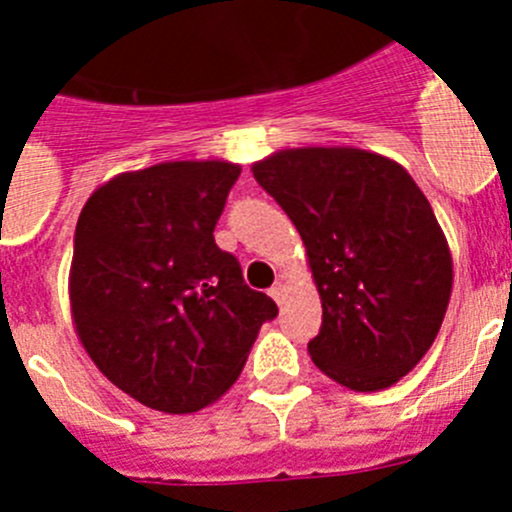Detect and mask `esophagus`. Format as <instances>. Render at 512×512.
I'll list each match as a JSON object with an SVG mask.
<instances>
[{
	"label": "esophagus",
	"instance_id": "34e87169",
	"mask_svg": "<svg viewBox=\"0 0 512 512\" xmlns=\"http://www.w3.org/2000/svg\"><path fill=\"white\" fill-rule=\"evenodd\" d=\"M284 292H287V284H284V282H277L274 287L269 289V295H271V300H274V302H282Z\"/></svg>",
	"mask_w": 512,
	"mask_h": 512
}]
</instances>
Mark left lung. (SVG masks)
<instances>
[{
    "instance_id": "8db88e82",
    "label": "left lung",
    "mask_w": 512,
    "mask_h": 512,
    "mask_svg": "<svg viewBox=\"0 0 512 512\" xmlns=\"http://www.w3.org/2000/svg\"><path fill=\"white\" fill-rule=\"evenodd\" d=\"M305 243L323 305L310 359L333 382L377 392L436 341L449 307V241L413 176L351 146L284 148L251 166Z\"/></svg>"
}]
</instances>
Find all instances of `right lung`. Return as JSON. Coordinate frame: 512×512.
I'll return each mask as SVG.
<instances>
[{
    "label": "right lung",
    "mask_w": 512,
    "mask_h": 512,
    "mask_svg": "<svg viewBox=\"0 0 512 512\" xmlns=\"http://www.w3.org/2000/svg\"><path fill=\"white\" fill-rule=\"evenodd\" d=\"M230 161H164L112 176L81 207L71 320L99 372L146 408L187 415L225 395L277 315L215 243Z\"/></svg>",
    "instance_id": "obj_1"
}]
</instances>
